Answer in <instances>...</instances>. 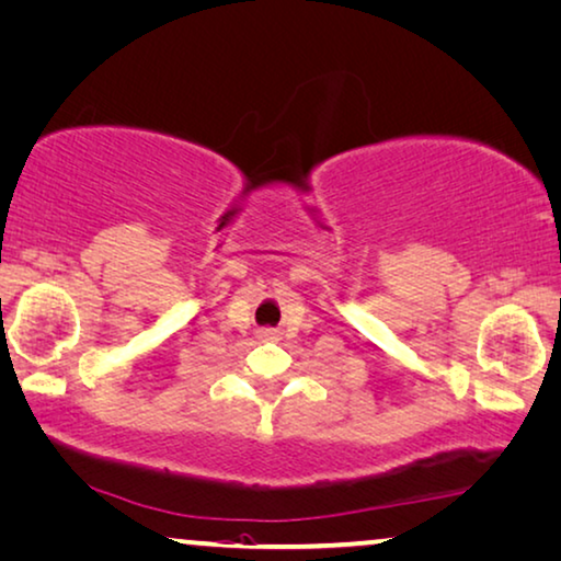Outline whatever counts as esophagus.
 Here are the masks:
<instances>
[{
  "instance_id": "34e87169",
  "label": "esophagus",
  "mask_w": 561,
  "mask_h": 561,
  "mask_svg": "<svg viewBox=\"0 0 561 561\" xmlns=\"http://www.w3.org/2000/svg\"><path fill=\"white\" fill-rule=\"evenodd\" d=\"M271 333H273V331H265V335H271Z\"/></svg>"
}]
</instances>
